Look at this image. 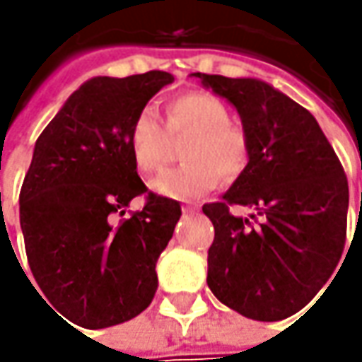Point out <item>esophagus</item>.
Wrapping results in <instances>:
<instances>
[{
  "label": "esophagus",
  "instance_id": "1",
  "mask_svg": "<svg viewBox=\"0 0 362 362\" xmlns=\"http://www.w3.org/2000/svg\"><path fill=\"white\" fill-rule=\"evenodd\" d=\"M197 209H199V207H195V205H185V207H183V214H195Z\"/></svg>",
  "mask_w": 362,
  "mask_h": 362
}]
</instances>
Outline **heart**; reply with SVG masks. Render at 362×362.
<instances>
[{
    "mask_svg": "<svg viewBox=\"0 0 362 362\" xmlns=\"http://www.w3.org/2000/svg\"><path fill=\"white\" fill-rule=\"evenodd\" d=\"M183 165L153 179L151 189L169 199L191 202L207 195L219 179L233 183L250 163V139L231 122L230 110L209 92H187L165 106V129L153 110H141L129 129V151L143 173H157L169 157V139L185 136Z\"/></svg>",
    "mask_w": 362,
    "mask_h": 362,
    "instance_id": "1",
    "label": "heart"
}]
</instances>
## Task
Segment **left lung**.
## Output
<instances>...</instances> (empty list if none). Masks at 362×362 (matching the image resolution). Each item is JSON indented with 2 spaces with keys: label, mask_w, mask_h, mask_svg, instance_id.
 I'll return each instance as SVG.
<instances>
[{
  "label": "left lung",
  "mask_w": 362,
  "mask_h": 362,
  "mask_svg": "<svg viewBox=\"0 0 362 362\" xmlns=\"http://www.w3.org/2000/svg\"><path fill=\"white\" fill-rule=\"evenodd\" d=\"M228 98L250 139V163L223 202L205 203L216 238L207 286L242 316L274 322L302 310L327 284L346 242L349 183L313 115L256 78L195 72ZM231 204L255 209L233 216Z\"/></svg>",
  "instance_id": "left-lung-1"
}]
</instances>
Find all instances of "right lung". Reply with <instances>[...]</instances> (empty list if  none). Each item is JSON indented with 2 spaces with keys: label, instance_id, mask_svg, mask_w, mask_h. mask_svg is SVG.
Listing matches in <instances>:
<instances>
[{
  "label": "right lung",
  "instance_id": "add662e5",
  "mask_svg": "<svg viewBox=\"0 0 362 362\" xmlns=\"http://www.w3.org/2000/svg\"><path fill=\"white\" fill-rule=\"evenodd\" d=\"M173 80L160 70L92 78L35 141L20 191L28 264L49 304L78 327L127 322L155 296V266L181 205L141 181L129 129ZM139 194L146 195V207L122 218Z\"/></svg>",
  "mask_w": 362,
  "mask_h": 362
}]
</instances>
